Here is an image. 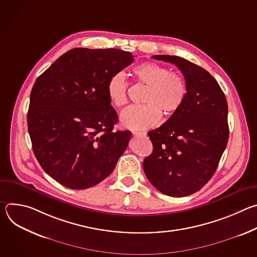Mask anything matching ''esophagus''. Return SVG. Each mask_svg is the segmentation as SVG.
I'll list each match as a JSON object with an SVG mask.
<instances>
[{"label":"esophagus","mask_w":257,"mask_h":257,"mask_svg":"<svg viewBox=\"0 0 257 257\" xmlns=\"http://www.w3.org/2000/svg\"><path fill=\"white\" fill-rule=\"evenodd\" d=\"M134 136H140V137H145L146 136V132H139V131H134L133 132Z\"/></svg>","instance_id":"esophagus-1"}]
</instances>
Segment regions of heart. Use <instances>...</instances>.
Instances as JSON below:
<instances>
[{
    "mask_svg": "<svg viewBox=\"0 0 257 257\" xmlns=\"http://www.w3.org/2000/svg\"><path fill=\"white\" fill-rule=\"evenodd\" d=\"M137 82L146 85L142 104L128 107L121 122L129 129H148L157 125L162 117L177 113L187 97V84L181 74L154 62H143L132 70ZM107 97L115 106L128 103V82L123 72L113 74L106 83Z\"/></svg>",
    "mask_w": 257,
    "mask_h": 257,
    "instance_id": "heart-1",
    "label": "heart"
}]
</instances>
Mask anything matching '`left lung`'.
<instances>
[{
  "instance_id": "1",
  "label": "left lung",
  "mask_w": 257,
  "mask_h": 257,
  "mask_svg": "<svg viewBox=\"0 0 257 257\" xmlns=\"http://www.w3.org/2000/svg\"><path fill=\"white\" fill-rule=\"evenodd\" d=\"M153 58L176 65L184 75L188 91L179 111L148 133L154 151L144 159L143 170L162 193L187 196L210 180L227 148L228 102L205 69L178 56Z\"/></svg>"
}]
</instances>
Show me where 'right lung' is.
Wrapping results in <instances>:
<instances>
[{"instance_id": "1", "label": "right lung", "mask_w": 257, "mask_h": 257, "mask_svg": "<svg viewBox=\"0 0 257 257\" xmlns=\"http://www.w3.org/2000/svg\"><path fill=\"white\" fill-rule=\"evenodd\" d=\"M117 49H72L33 84L27 113L35 158L70 189L92 187L111 174L131 138L113 131L118 115L106 94L113 74L131 63Z\"/></svg>"}]
</instances>
